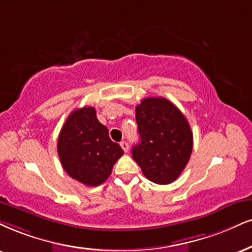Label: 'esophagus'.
Wrapping results in <instances>:
<instances>
[{
	"mask_svg": "<svg viewBox=\"0 0 252 252\" xmlns=\"http://www.w3.org/2000/svg\"><path fill=\"white\" fill-rule=\"evenodd\" d=\"M120 146H121V148H123V151L125 152V153H126L127 151H128V144H127L126 141H121L120 142Z\"/></svg>",
	"mask_w": 252,
	"mask_h": 252,
	"instance_id": "esophagus-1",
	"label": "esophagus"
}]
</instances>
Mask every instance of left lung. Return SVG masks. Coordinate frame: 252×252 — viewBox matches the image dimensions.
<instances>
[{
  "mask_svg": "<svg viewBox=\"0 0 252 252\" xmlns=\"http://www.w3.org/2000/svg\"><path fill=\"white\" fill-rule=\"evenodd\" d=\"M135 120L140 142L133 147V159L152 182H174L192 151V132L186 117L168 99L150 97L135 107Z\"/></svg>",
  "mask_w": 252,
  "mask_h": 252,
  "instance_id": "8db88e82",
  "label": "left lung"
}]
</instances>
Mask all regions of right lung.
I'll return each instance as SVG.
<instances>
[{
    "instance_id": "1",
    "label": "right lung",
    "mask_w": 252,
    "mask_h": 252,
    "mask_svg": "<svg viewBox=\"0 0 252 252\" xmlns=\"http://www.w3.org/2000/svg\"><path fill=\"white\" fill-rule=\"evenodd\" d=\"M57 152L65 172L89 187L106 181L124 154L90 106L74 110L67 117L58 136Z\"/></svg>"
}]
</instances>
